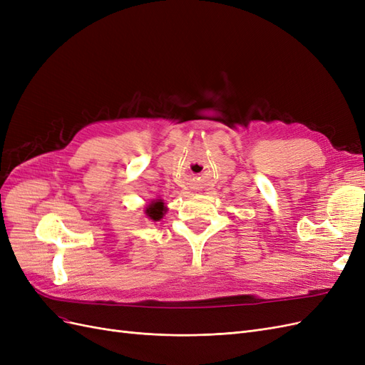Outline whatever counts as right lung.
Here are the masks:
<instances>
[{"label": "right lung", "instance_id": "obj_1", "mask_svg": "<svg viewBox=\"0 0 365 365\" xmlns=\"http://www.w3.org/2000/svg\"><path fill=\"white\" fill-rule=\"evenodd\" d=\"M165 208L164 207V202H163V200H155V201H152L146 208H145V215L148 216V219H150V220H161L163 219V216H164V213H165Z\"/></svg>", "mask_w": 365, "mask_h": 365}]
</instances>
